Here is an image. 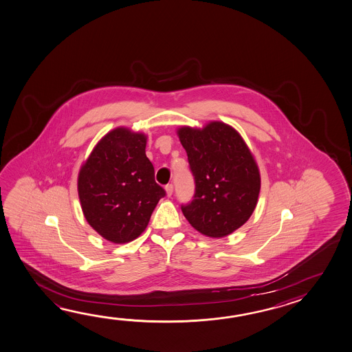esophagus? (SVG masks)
<instances>
[{
	"instance_id": "1",
	"label": "esophagus",
	"mask_w": 352,
	"mask_h": 352,
	"mask_svg": "<svg viewBox=\"0 0 352 352\" xmlns=\"http://www.w3.org/2000/svg\"><path fill=\"white\" fill-rule=\"evenodd\" d=\"M174 186L173 184H167L166 185V191H167L168 197H170L172 194H173Z\"/></svg>"
}]
</instances>
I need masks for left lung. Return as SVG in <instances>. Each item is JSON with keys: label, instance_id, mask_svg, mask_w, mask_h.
I'll return each mask as SVG.
<instances>
[{"label": "left lung", "instance_id": "1", "mask_svg": "<svg viewBox=\"0 0 352 352\" xmlns=\"http://www.w3.org/2000/svg\"><path fill=\"white\" fill-rule=\"evenodd\" d=\"M195 194L182 211L191 226L208 237L232 234L252 215L257 205L261 177L257 163L240 133L212 121L204 129L178 130Z\"/></svg>", "mask_w": 352, "mask_h": 352}]
</instances>
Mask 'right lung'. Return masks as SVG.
I'll return each instance as SVG.
<instances>
[{"mask_svg":"<svg viewBox=\"0 0 352 352\" xmlns=\"http://www.w3.org/2000/svg\"><path fill=\"white\" fill-rule=\"evenodd\" d=\"M147 137L118 127L95 146L78 178L81 209L89 225L106 240L137 239L166 190L155 180L146 155Z\"/></svg>","mask_w":352,"mask_h":352,"instance_id":"obj_1","label":"right lung"}]
</instances>
